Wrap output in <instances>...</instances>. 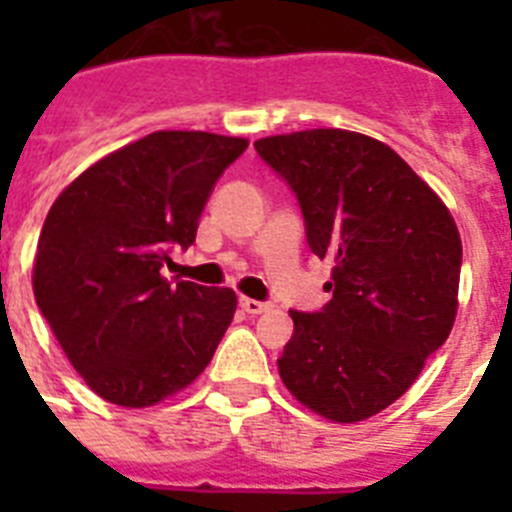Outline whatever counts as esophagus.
Masks as SVG:
<instances>
[{"instance_id": "34e87169", "label": "esophagus", "mask_w": 512, "mask_h": 512, "mask_svg": "<svg viewBox=\"0 0 512 512\" xmlns=\"http://www.w3.org/2000/svg\"><path fill=\"white\" fill-rule=\"evenodd\" d=\"M241 307H243V312H248V315H261V312L269 310V305H266V302L251 300V297H241Z\"/></svg>"}]
</instances>
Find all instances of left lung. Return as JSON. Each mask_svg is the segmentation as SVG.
Listing matches in <instances>:
<instances>
[{
    "label": "left lung",
    "instance_id": "left-lung-1",
    "mask_svg": "<svg viewBox=\"0 0 512 512\" xmlns=\"http://www.w3.org/2000/svg\"><path fill=\"white\" fill-rule=\"evenodd\" d=\"M287 179L307 243L333 264L320 312L289 310L279 377L330 423H359L413 387L459 310L461 238L449 207L387 143L338 128L253 143Z\"/></svg>",
    "mask_w": 512,
    "mask_h": 512
}]
</instances>
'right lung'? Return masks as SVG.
I'll list each match as a JSON object with an SVG mask.
<instances>
[{"mask_svg": "<svg viewBox=\"0 0 512 512\" xmlns=\"http://www.w3.org/2000/svg\"><path fill=\"white\" fill-rule=\"evenodd\" d=\"M246 138L156 130L99 158L56 197L38 238L33 292L89 390L151 408L205 372L235 292L161 274L189 248L202 207Z\"/></svg>", "mask_w": 512, "mask_h": 512, "instance_id": "1", "label": "right lung"}]
</instances>
